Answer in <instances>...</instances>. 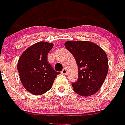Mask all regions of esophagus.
Listing matches in <instances>:
<instances>
[{"mask_svg":"<svg viewBox=\"0 0 125 125\" xmlns=\"http://www.w3.org/2000/svg\"><path fill=\"white\" fill-rule=\"evenodd\" d=\"M67 70H66V68H64L63 70H62V72H61V73H62V74H64V75H66L67 74Z\"/></svg>","mask_w":125,"mask_h":125,"instance_id":"obj_1","label":"esophagus"}]
</instances>
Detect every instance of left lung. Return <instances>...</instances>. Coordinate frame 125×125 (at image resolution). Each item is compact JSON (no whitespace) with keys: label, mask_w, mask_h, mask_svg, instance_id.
I'll return each instance as SVG.
<instances>
[{"label":"left lung","mask_w":125,"mask_h":125,"mask_svg":"<svg viewBox=\"0 0 125 125\" xmlns=\"http://www.w3.org/2000/svg\"><path fill=\"white\" fill-rule=\"evenodd\" d=\"M64 45L78 66L79 78L72 83L74 92L81 96L95 94L103 85L108 72L106 53L97 44L86 41H66Z\"/></svg>","instance_id":"left-lung-1"}]
</instances>
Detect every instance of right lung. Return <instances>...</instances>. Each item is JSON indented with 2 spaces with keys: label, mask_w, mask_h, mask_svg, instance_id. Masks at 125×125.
Listing matches in <instances>:
<instances>
[{
  "label": "right lung",
  "mask_w": 125,
  "mask_h": 125,
  "mask_svg": "<svg viewBox=\"0 0 125 125\" xmlns=\"http://www.w3.org/2000/svg\"><path fill=\"white\" fill-rule=\"evenodd\" d=\"M53 44L39 42L22 53L18 61L17 70L23 86L31 94L39 95L52 86L59 72L55 71L47 61Z\"/></svg>",
  "instance_id": "1"
}]
</instances>
